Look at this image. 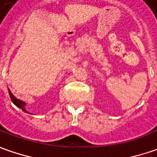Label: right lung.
I'll return each instance as SVG.
<instances>
[{
    "mask_svg": "<svg viewBox=\"0 0 157 157\" xmlns=\"http://www.w3.org/2000/svg\"><path fill=\"white\" fill-rule=\"evenodd\" d=\"M8 93H9V95H10V98H11V101H13V103L16 106H18L19 108H20V109L22 110L23 112H25V113H28V112H27L25 108V102H24V101H20V100H18L17 98H15V97L13 96V94H12L11 91H10L9 89H8Z\"/></svg>",
    "mask_w": 157,
    "mask_h": 157,
    "instance_id": "right-lung-1",
    "label": "right lung"
}]
</instances>
